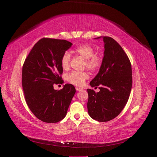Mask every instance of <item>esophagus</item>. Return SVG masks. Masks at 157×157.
Returning <instances> with one entry per match:
<instances>
[{
	"label": "esophagus",
	"instance_id": "obj_1",
	"mask_svg": "<svg viewBox=\"0 0 157 157\" xmlns=\"http://www.w3.org/2000/svg\"><path fill=\"white\" fill-rule=\"evenodd\" d=\"M76 90H77V91H80V90H83V88H81V87H80V86H76Z\"/></svg>",
	"mask_w": 157,
	"mask_h": 157
}]
</instances>
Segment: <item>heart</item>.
Masks as SVG:
<instances>
[{"instance_id":"1","label":"heart","mask_w":157,"mask_h":157,"mask_svg":"<svg viewBox=\"0 0 157 157\" xmlns=\"http://www.w3.org/2000/svg\"><path fill=\"white\" fill-rule=\"evenodd\" d=\"M75 52L78 54L82 57L85 61V67L92 71H95L100 67L102 62L101 57L95 54V49L94 47L89 44H82L77 46L75 48ZM71 56L69 52H65L61 59V64L63 69L67 70L70 67V61ZM88 74L86 72H78V71H73L69 73L66 78L68 81L74 85L81 86L85 80L88 78Z\"/></svg>"}]
</instances>
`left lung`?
<instances>
[{"label":"left lung","instance_id":"1","mask_svg":"<svg viewBox=\"0 0 157 157\" xmlns=\"http://www.w3.org/2000/svg\"><path fill=\"white\" fill-rule=\"evenodd\" d=\"M104 43L103 58L99 72L90 82L99 87V92L87 89L88 112L99 122H107L117 117L129 99L132 86L130 61L122 47L109 36H99Z\"/></svg>","mask_w":157,"mask_h":157}]
</instances>
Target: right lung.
I'll return each mask as SVG.
<instances>
[{"label":"right lung","instance_id":"obj_1","mask_svg":"<svg viewBox=\"0 0 157 157\" xmlns=\"http://www.w3.org/2000/svg\"><path fill=\"white\" fill-rule=\"evenodd\" d=\"M73 44L65 40L44 38L33 46L22 69V87L26 103L42 122H58L65 118L76 92L73 85L65 84L59 90L54 84L61 83V57Z\"/></svg>","mask_w":157,"mask_h":157}]
</instances>
